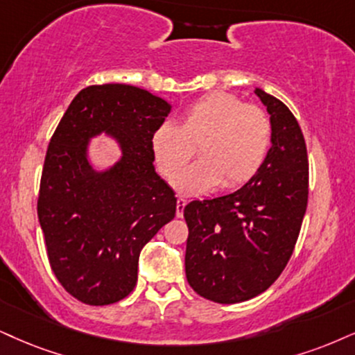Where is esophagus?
Segmentation results:
<instances>
[{"label": "esophagus", "instance_id": "esophagus-1", "mask_svg": "<svg viewBox=\"0 0 355 355\" xmlns=\"http://www.w3.org/2000/svg\"><path fill=\"white\" fill-rule=\"evenodd\" d=\"M186 204H187L186 199H182V198L178 199V204H176V216H178V217L184 216V207H186Z\"/></svg>", "mask_w": 355, "mask_h": 355}]
</instances>
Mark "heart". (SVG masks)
Instances as JSON below:
<instances>
[{
    "label": "heart",
    "instance_id": "1",
    "mask_svg": "<svg viewBox=\"0 0 355 355\" xmlns=\"http://www.w3.org/2000/svg\"><path fill=\"white\" fill-rule=\"evenodd\" d=\"M200 146V161L180 169ZM271 146V121L261 108L245 105L227 92H212L187 107L181 126L164 121L151 148L159 173L173 178L174 189L198 196L214 187H239L255 176Z\"/></svg>",
    "mask_w": 355,
    "mask_h": 355
}]
</instances>
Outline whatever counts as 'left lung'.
<instances>
[{
	"instance_id": "left-lung-1",
	"label": "left lung",
	"mask_w": 355,
	"mask_h": 355,
	"mask_svg": "<svg viewBox=\"0 0 355 355\" xmlns=\"http://www.w3.org/2000/svg\"><path fill=\"white\" fill-rule=\"evenodd\" d=\"M271 121L265 163L247 184L184 207L186 277L214 303L252 300L277 282L298 240L308 205L303 131L282 100L255 89Z\"/></svg>"
}]
</instances>
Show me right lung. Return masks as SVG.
Wrapping results in <instances>:
<instances>
[{
  "mask_svg": "<svg viewBox=\"0 0 355 355\" xmlns=\"http://www.w3.org/2000/svg\"><path fill=\"white\" fill-rule=\"evenodd\" d=\"M171 103L125 84L90 85L69 105L44 161L37 217L55 278L73 298L103 306L126 298L141 248L176 216L174 191L156 174L151 138ZM116 139L122 157L98 171L88 143Z\"/></svg>",
  "mask_w": 355,
  "mask_h": 355,
  "instance_id": "1",
  "label": "right lung"
}]
</instances>
